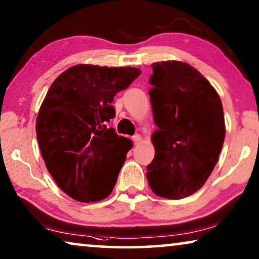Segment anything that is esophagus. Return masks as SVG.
Segmentation results:
<instances>
[{
	"label": "esophagus",
	"mask_w": 259,
	"mask_h": 259,
	"mask_svg": "<svg viewBox=\"0 0 259 259\" xmlns=\"http://www.w3.org/2000/svg\"><path fill=\"white\" fill-rule=\"evenodd\" d=\"M141 140H142V137H141L140 134H136V135L133 136V142L134 144H139L141 142Z\"/></svg>",
	"instance_id": "obj_1"
}]
</instances>
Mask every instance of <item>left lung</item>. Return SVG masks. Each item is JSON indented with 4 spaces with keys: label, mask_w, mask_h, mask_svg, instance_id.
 Here are the masks:
<instances>
[{
    "label": "left lung",
    "mask_w": 259,
    "mask_h": 259,
    "mask_svg": "<svg viewBox=\"0 0 259 259\" xmlns=\"http://www.w3.org/2000/svg\"><path fill=\"white\" fill-rule=\"evenodd\" d=\"M153 66L150 102L157 130L147 179L155 194L182 199L204 186L225 140L223 104L200 72L182 61Z\"/></svg>",
    "instance_id": "obj_1"
}]
</instances>
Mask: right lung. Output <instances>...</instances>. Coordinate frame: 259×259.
I'll use <instances>...</instances> for the list:
<instances>
[{
  "label": "right lung",
  "mask_w": 259,
  "mask_h": 259,
  "mask_svg": "<svg viewBox=\"0 0 259 259\" xmlns=\"http://www.w3.org/2000/svg\"><path fill=\"white\" fill-rule=\"evenodd\" d=\"M141 74L136 67L80 64L51 85L36 118V139L48 171L61 191L80 202H96L112 192L133 148L110 119L112 101Z\"/></svg>",
  "instance_id": "add662e5"
}]
</instances>
